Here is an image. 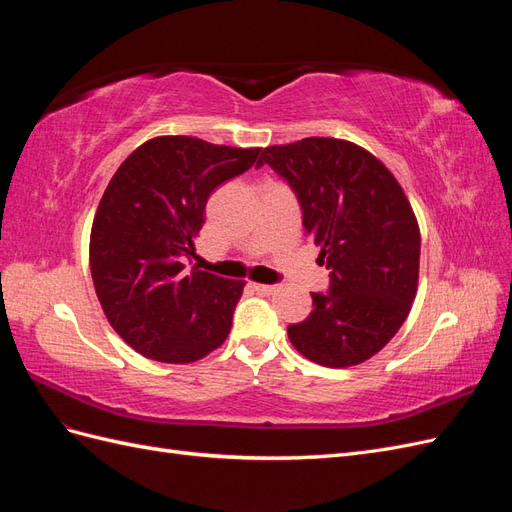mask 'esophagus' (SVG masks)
<instances>
[{
    "instance_id": "obj_1",
    "label": "esophagus",
    "mask_w": 512,
    "mask_h": 512,
    "mask_svg": "<svg viewBox=\"0 0 512 512\" xmlns=\"http://www.w3.org/2000/svg\"><path fill=\"white\" fill-rule=\"evenodd\" d=\"M254 290H258L260 294H273L277 290V286L271 284H254Z\"/></svg>"
}]
</instances>
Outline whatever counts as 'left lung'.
<instances>
[{
    "label": "left lung",
    "instance_id": "obj_1",
    "mask_svg": "<svg viewBox=\"0 0 512 512\" xmlns=\"http://www.w3.org/2000/svg\"><path fill=\"white\" fill-rule=\"evenodd\" d=\"M299 196L305 235L331 271L329 294L290 324V344L324 367L359 365L391 342L418 288L421 230L410 200L374 153L312 136L262 151Z\"/></svg>",
    "mask_w": 512,
    "mask_h": 512
}]
</instances>
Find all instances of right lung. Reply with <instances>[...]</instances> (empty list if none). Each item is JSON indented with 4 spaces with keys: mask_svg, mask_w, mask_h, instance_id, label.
I'll use <instances>...</instances> for the list:
<instances>
[{
    "mask_svg": "<svg viewBox=\"0 0 512 512\" xmlns=\"http://www.w3.org/2000/svg\"><path fill=\"white\" fill-rule=\"evenodd\" d=\"M260 147L156 136L108 181L89 239L98 301L117 335L160 363H194L220 348L245 282L185 271L205 207L220 183L245 173Z\"/></svg>",
    "mask_w": 512,
    "mask_h": 512,
    "instance_id": "add662e5",
    "label": "right lung"
}]
</instances>
